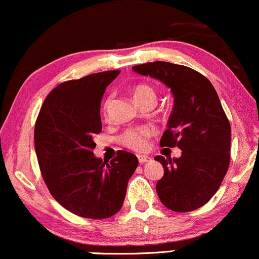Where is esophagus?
Listing matches in <instances>:
<instances>
[{
	"mask_svg": "<svg viewBox=\"0 0 259 259\" xmlns=\"http://www.w3.org/2000/svg\"><path fill=\"white\" fill-rule=\"evenodd\" d=\"M138 160H139V162H140V163H145V162H149L150 160H151V158H150L149 156H146V155H139Z\"/></svg>",
	"mask_w": 259,
	"mask_h": 259,
	"instance_id": "esophagus-1",
	"label": "esophagus"
}]
</instances>
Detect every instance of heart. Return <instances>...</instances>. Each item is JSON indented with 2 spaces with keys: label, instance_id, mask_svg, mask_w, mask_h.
Returning <instances> with one entry per match:
<instances>
[{
  "label": "heart",
  "instance_id": "heart-1",
  "mask_svg": "<svg viewBox=\"0 0 259 259\" xmlns=\"http://www.w3.org/2000/svg\"><path fill=\"white\" fill-rule=\"evenodd\" d=\"M133 96L136 103L143 104L146 102H156V91L149 84H138L134 90H133ZM113 101H114V96H108L106 101L103 103V114L108 115L110 108H112ZM155 134V129L147 125L143 126L130 127V129L125 130L120 136V143L124 146L129 147V149L134 150V151H145L149 147V139Z\"/></svg>",
  "mask_w": 259,
  "mask_h": 259
}]
</instances>
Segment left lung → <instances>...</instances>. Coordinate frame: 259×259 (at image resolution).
Returning <instances> with one entry per match:
<instances>
[{
  "instance_id": "obj_1",
  "label": "left lung",
  "mask_w": 259,
  "mask_h": 259,
  "mask_svg": "<svg viewBox=\"0 0 259 259\" xmlns=\"http://www.w3.org/2000/svg\"><path fill=\"white\" fill-rule=\"evenodd\" d=\"M133 70L160 79L175 97L160 145L180 147L182 156L155 157L164 169L156 184L158 198L177 212L200 208L220 188L230 164L231 126L217 91L205 76L183 65L155 61Z\"/></svg>"
}]
</instances>
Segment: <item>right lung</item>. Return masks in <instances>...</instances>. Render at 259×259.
Wrapping results in <instances>:
<instances>
[{
    "label": "right lung",
    "instance_id": "1",
    "mask_svg": "<svg viewBox=\"0 0 259 259\" xmlns=\"http://www.w3.org/2000/svg\"><path fill=\"white\" fill-rule=\"evenodd\" d=\"M119 70L60 83L45 98L34 129L42 180L65 209L81 218L106 219L121 209L138 157L119 150L112 161L93 155L102 132L101 101Z\"/></svg>",
    "mask_w": 259,
    "mask_h": 259
}]
</instances>
